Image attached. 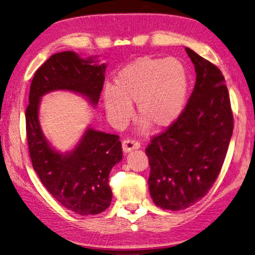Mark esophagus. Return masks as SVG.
<instances>
[{
    "instance_id": "esophagus-1",
    "label": "esophagus",
    "mask_w": 255,
    "mask_h": 255,
    "mask_svg": "<svg viewBox=\"0 0 255 255\" xmlns=\"http://www.w3.org/2000/svg\"><path fill=\"white\" fill-rule=\"evenodd\" d=\"M139 147H140L139 141L129 139V138H127V139H125L123 141V149L125 153L130 152V150H132V149H138Z\"/></svg>"
}]
</instances>
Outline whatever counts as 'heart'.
<instances>
[{
	"label": "heart",
	"instance_id": "obj_1",
	"mask_svg": "<svg viewBox=\"0 0 255 255\" xmlns=\"http://www.w3.org/2000/svg\"><path fill=\"white\" fill-rule=\"evenodd\" d=\"M190 76L187 66L176 57L144 56L120 71L114 85L106 86L103 103L108 117L117 126L131 117V105L137 107L141 127L153 124L165 128L182 114L189 93Z\"/></svg>",
	"mask_w": 255,
	"mask_h": 255
}]
</instances>
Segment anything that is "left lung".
<instances>
[{
    "mask_svg": "<svg viewBox=\"0 0 255 255\" xmlns=\"http://www.w3.org/2000/svg\"><path fill=\"white\" fill-rule=\"evenodd\" d=\"M185 51L196 68L195 89L178 120L145 149L150 197L167 210H183L208 193L225 161L234 126L223 73L193 50Z\"/></svg>",
    "mask_w": 255,
    "mask_h": 255,
    "instance_id": "left-lung-1",
    "label": "left lung"
}]
</instances>
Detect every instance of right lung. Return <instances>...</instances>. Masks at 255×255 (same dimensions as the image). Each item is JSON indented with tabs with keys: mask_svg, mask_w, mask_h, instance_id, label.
I'll list each match as a JSON object with an SVG mask.
<instances>
[{
	"mask_svg": "<svg viewBox=\"0 0 255 255\" xmlns=\"http://www.w3.org/2000/svg\"><path fill=\"white\" fill-rule=\"evenodd\" d=\"M106 67L73 51L54 54L34 73L25 109L28 148L34 171L56 200L80 215L100 214L110 206L109 174L123 158L119 136L89 128L76 147L62 155L46 140L38 108L40 98L55 90L83 94L96 106L105 83Z\"/></svg>",
	"mask_w": 255,
	"mask_h": 255,
	"instance_id": "obj_1",
	"label": "right lung"
}]
</instances>
